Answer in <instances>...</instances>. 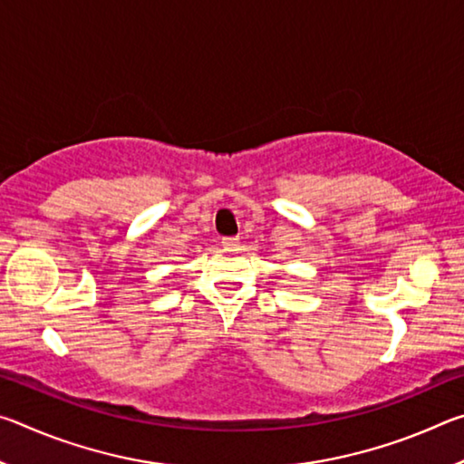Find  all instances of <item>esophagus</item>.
Returning <instances> with one entry per match:
<instances>
[{
  "instance_id": "34e87169",
  "label": "esophagus",
  "mask_w": 464,
  "mask_h": 464,
  "mask_svg": "<svg viewBox=\"0 0 464 464\" xmlns=\"http://www.w3.org/2000/svg\"><path fill=\"white\" fill-rule=\"evenodd\" d=\"M221 243H223V247L227 251H235V249L239 247V239L237 237H225Z\"/></svg>"
}]
</instances>
